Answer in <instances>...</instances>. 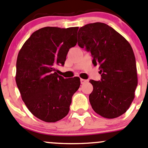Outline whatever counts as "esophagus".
<instances>
[{
    "label": "esophagus",
    "instance_id": "1",
    "mask_svg": "<svg viewBox=\"0 0 148 148\" xmlns=\"http://www.w3.org/2000/svg\"><path fill=\"white\" fill-rule=\"evenodd\" d=\"M80 81H81V84H84L86 83V82H87L86 80H85V79H81Z\"/></svg>",
    "mask_w": 148,
    "mask_h": 148
}]
</instances>
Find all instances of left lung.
Returning a JSON list of instances; mask_svg holds the SVG:
<instances>
[{"mask_svg":"<svg viewBox=\"0 0 148 148\" xmlns=\"http://www.w3.org/2000/svg\"><path fill=\"white\" fill-rule=\"evenodd\" d=\"M78 45L86 47L99 65L101 81L90 80L93 91L89 101L94 111L106 119L127 111L138 85L136 62L130 43L114 29L103 23L87 24L78 32Z\"/></svg>","mask_w":148,"mask_h":148,"instance_id":"8db88e82","label":"left lung"}]
</instances>
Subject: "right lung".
<instances>
[{
	"mask_svg": "<svg viewBox=\"0 0 148 148\" xmlns=\"http://www.w3.org/2000/svg\"><path fill=\"white\" fill-rule=\"evenodd\" d=\"M78 27H45L35 31L18 53L15 81L28 110L45 122L54 123L69 111L80 79H64L55 67L64 66L69 49L77 45Z\"/></svg>",
	"mask_w": 148,
	"mask_h": 148,
	"instance_id": "1",
	"label": "right lung"
}]
</instances>
